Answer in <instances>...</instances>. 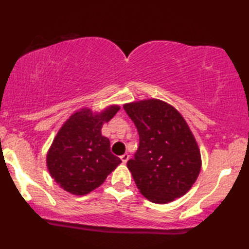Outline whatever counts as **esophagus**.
Listing matches in <instances>:
<instances>
[{"instance_id": "34e87169", "label": "esophagus", "mask_w": 249, "mask_h": 249, "mask_svg": "<svg viewBox=\"0 0 249 249\" xmlns=\"http://www.w3.org/2000/svg\"><path fill=\"white\" fill-rule=\"evenodd\" d=\"M129 159V156L127 155V153H125V155H123V156H121V160L123 161L124 163H126L127 162V160Z\"/></svg>"}]
</instances>
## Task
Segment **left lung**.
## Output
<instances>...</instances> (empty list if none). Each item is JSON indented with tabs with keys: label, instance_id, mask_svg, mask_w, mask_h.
<instances>
[{
	"label": "left lung",
	"instance_id": "8db88e82",
	"mask_svg": "<svg viewBox=\"0 0 249 249\" xmlns=\"http://www.w3.org/2000/svg\"><path fill=\"white\" fill-rule=\"evenodd\" d=\"M138 128L140 146L127 168L140 193L157 204L173 202L191 190L201 171L197 142L181 114L160 99L124 105Z\"/></svg>",
	"mask_w": 249,
	"mask_h": 249
}]
</instances>
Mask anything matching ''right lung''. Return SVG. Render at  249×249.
Wrapping results in <instances>:
<instances>
[{"mask_svg": "<svg viewBox=\"0 0 249 249\" xmlns=\"http://www.w3.org/2000/svg\"><path fill=\"white\" fill-rule=\"evenodd\" d=\"M110 105L100 111L76 110L64 122L46 156L47 169L59 187L73 195L96 190L122 161L110 152V142L101 134L103 125L120 110Z\"/></svg>", "mask_w": 249, "mask_h": 249, "instance_id": "obj_1", "label": "right lung"}]
</instances>
